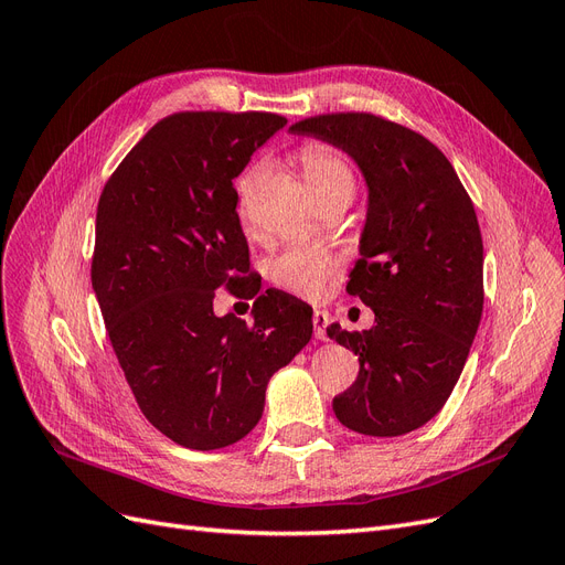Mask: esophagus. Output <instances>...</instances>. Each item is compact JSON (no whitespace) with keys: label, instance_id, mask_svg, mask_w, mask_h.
Listing matches in <instances>:
<instances>
[{"label":"esophagus","instance_id":"esophagus-1","mask_svg":"<svg viewBox=\"0 0 565 565\" xmlns=\"http://www.w3.org/2000/svg\"><path fill=\"white\" fill-rule=\"evenodd\" d=\"M328 328H330V316L324 311H316L313 313V330H316V339L318 341H328Z\"/></svg>","mask_w":565,"mask_h":565}]
</instances>
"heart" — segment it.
Listing matches in <instances>:
<instances>
[{"instance_id":"heart-1","label":"heart","mask_w":565,"mask_h":565,"mask_svg":"<svg viewBox=\"0 0 565 565\" xmlns=\"http://www.w3.org/2000/svg\"><path fill=\"white\" fill-rule=\"evenodd\" d=\"M299 162L303 169V177L309 181L311 191L318 200L330 195H353L355 177L351 164L339 156L337 150L322 143H306L299 150ZM262 169L252 167L237 181V212L241 218L247 221L249 214V198L254 193L256 183H259ZM337 262L330 254H324L316 247L292 245L287 247L280 256H276L270 264V278L278 285L292 289L303 297H318L322 295L324 285L334 276Z\"/></svg>"}]
</instances>
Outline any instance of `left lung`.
<instances>
[{
    "label": "left lung",
    "mask_w": 565,
    "mask_h": 565,
    "mask_svg": "<svg viewBox=\"0 0 565 565\" xmlns=\"http://www.w3.org/2000/svg\"><path fill=\"white\" fill-rule=\"evenodd\" d=\"M289 134L330 143L367 185L361 245L347 285L374 313L363 332L328 328L361 363L332 401L365 436H403L446 405L483 313V241L448 158L424 136L370 113L301 119Z\"/></svg>",
    "instance_id": "obj_1"
}]
</instances>
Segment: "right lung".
I'll use <instances>...</instances> for the list:
<instances>
[{"instance_id": "add662e5", "label": "right lung", "mask_w": 565, "mask_h": 565, "mask_svg": "<svg viewBox=\"0 0 565 565\" xmlns=\"http://www.w3.org/2000/svg\"><path fill=\"white\" fill-rule=\"evenodd\" d=\"M287 119L270 113H177L136 143L96 212L92 287L146 419L191 450L245 438L268 380L309 344L313 311L266 289L253 324L213 313L218 286L250 298L262 282L233 179Z\"/></svg>"}]
</instances>
